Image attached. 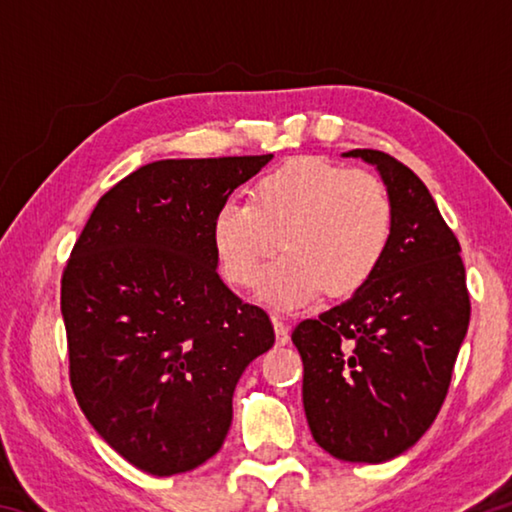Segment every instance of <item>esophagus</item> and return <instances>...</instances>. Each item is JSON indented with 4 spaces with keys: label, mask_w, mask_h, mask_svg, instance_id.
Listing matches in <instances>:
<instances>
[{
    "label": "esophagus",
    "mask_w": 512,
    "mask_h": 512,
    "mask_svg": "<svg viewBox=\"0 0 512 512\" xmlns=\"http://www.w3.org/2000/svg\"><path fill=\"white\" fill-rule=\"evenodd\" d=\"M273 329H275V341L277 345H287L289 343V327L282 318L273 316Z\"/></svg>",
    "instance_id": "obj_1"
}]
</instances>
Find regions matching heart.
Returning <instances> with one entry per match:
<instances>
[{
    "mask_svg": "<svg viewBox=\"0 0 512 512\" xmlns=\"http://www.w3.org/2000/svg\"><path fill=\"white\" fill-rule=\"evenodd\" d=\"M393 205L368 171L323 158H296L266 171L253 203H221L212 241L228 282L253 289L282 241L284 255L268 271L262 298L296 309L325 289L345 296L370 280L384 259Z\"/></svg>",
    "mask_w": 512,
    "mask_h": 512,
    "instance_id": "heart-1",
    "label": "heart"
}]
</instances>
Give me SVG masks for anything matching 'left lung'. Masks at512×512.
Segmentation results:
<instances>
[{"label":"left lung","mask_w":512,"mask_h":512,"mask_svg":"<svg viewBox=\"0 0 512 512\" xmlns=\"http://www.w3.org/2000/svg\"><path fill=\"white\" fill-rule=\"evenodd\" d=\"M393 205L384 259L366 284L293 329L302 404L316 443L350 463H384L422 438L445 402L470 325L461 246L429 189L388 153L354 149Z\"/></svg>","instance_id":"1"}]
</instances>
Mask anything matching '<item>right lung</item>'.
I'll return each mask as SVG.
<instances>
[{
    "label": "right lung",
    "mask_w": 512,
    "mask_h": 512,
    "mask_svg": "<svg viewBox=\"0 0 512 512\" xmlns=\"http://www.w3.org/2000/svg\"><path fill=\"white\" fill-rule=\"evenodd\" d=\"M273 155L144 164L101 196L60 287L69 379L99 436L153 476L203 465L232 393L273 348L266 311L216 273L212 221Z\"/></svg>",
    "instance_id": "add662e5"
}]
</instances>
